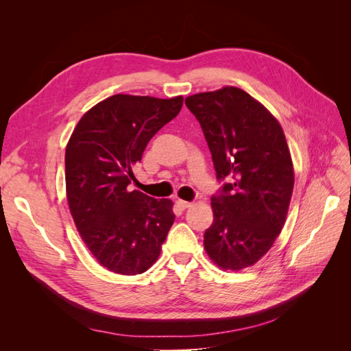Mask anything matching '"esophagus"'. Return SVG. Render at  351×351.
Here are the masks:
<instances>
[{
    "label": "esophagus",
    "instance_id": "esophagus-1",
    "mask_svg": "<svg viewBox=\"0 0 351 351\" xmlns=\"http://www.w3.org/2000/svg\"><path fill=\"white\" fill-rule=\"evenodd\" d=\"M176 204H177V206L180 209H187V208L192 206V202H186V200H182V199H178Z\"/></svg>",
    "mask_w": 351,
    "mask_h": 351
}]
</instances>
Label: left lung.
<instances>
[{"instance_id": "8db88e82", "label": "left lung", "mask_w": 351, "mask_h": 351, "mask_svg": "<svg viewBox=\"0 0 351 351\" xmlns=\"http://www.w3.org/2000/svg\"><path fill=\"white\" fill-rule=\"evenodd\" d=\"M200 123L217 180L214 222L204 244L219 268L256 263L281 232L294 186L290 149L277 119L244 90L226 86L186 98Z\"/></svg>"}]
</instances>
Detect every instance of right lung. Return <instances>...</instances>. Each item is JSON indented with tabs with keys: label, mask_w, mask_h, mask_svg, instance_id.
<instances>
[{
	"label": "right lung",
	"mask_w": 351,
	"mask_h": 351,
	"mask_svg": "<svg viewBox=\"0 0 351 351\" xmlns=\"http://www.w3.org/2000/svg\"><path fill=\"white\" fill-rule=\"evenodd\" d=\"M183 107V97L112 95L77 123L66 147V190L82 240L102 267L136 275L161 253L176 215L169 199L127 186L155 133Z\"/></svg>",
	"instance_id": "add662e5"
}]
</instances>
